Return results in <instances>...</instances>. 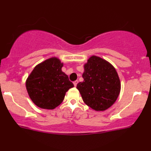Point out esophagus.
<instances>
[{
  "label": "esophagus",
  "instance_id": "1",
  "mask_svg": "<svg viewBox=\"0 0 151 151\" xmlns=\"http://www.w3.org/2000/svg\"><path fill=\"white\" fill-rule=\"evenodd\" d=\"M73 83H74V86L76 87V85H77V83H78V81H75L73 82Z\"/></svg>",
  "mask_w": 151,
  "mask_h": 151
}]
</instances>
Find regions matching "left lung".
<instances>
[{"instance_id":"1","label":"left lung","mask_w":151,"mask_h":151,"mask_svg":"<svg viewBox=\"0 0 151 151\" xmlns=\"http://www.w3.org/2000/svg\"><path fill=\"white\" fill-rule=\"evenodd\" d=\"M83 78L76 88L87 105L104 111L111 107L120 92V81L116 69L105 59L92 56L84 65Z\"/></svg>"}]
</instances>
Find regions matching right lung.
<instances>
[{
  "mask_svg": "<svg viewBox=\"0 0 151 151\" xmlns=\"http://www.w3.org/2000/svg\"><path fill=\"white\" fill-rule=\"evenodd\" d=\"M63 63L56 57L44 61L33 69L26 82L29 97L37 107L53 109L62 103L65 92L74 87L61 71Z\"/></svg>",
  "mask_w": 151,
  "mask_h": 151,
  "instance_id": "add662e5",
  "label": "right lung"
}]
</instances>
